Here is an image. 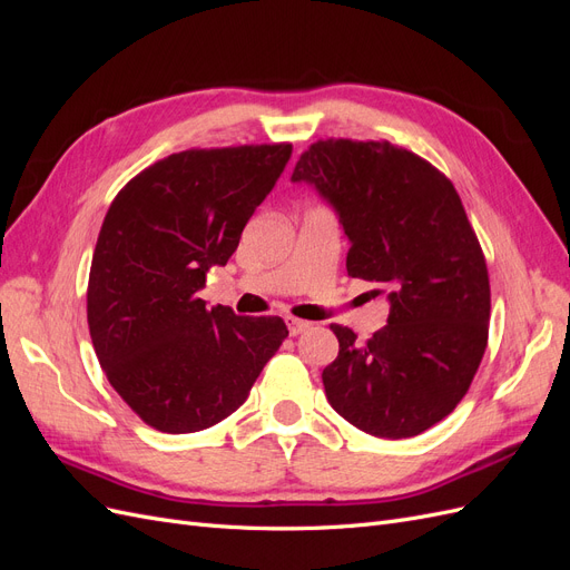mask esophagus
<instances>
[{"instance_id": "1", "label": "esophagus", "mask_w": 570, "mask_h": 570, "mask_svg": "<svg viewBox=\"0 0 570 570\" xmlns=\"http://www.w3.org/2000/svg\"><path fill=\"white\" fill-rule=\"evenodd\" d=\"M285 323H287V331H289V335H292V337H295V335H299V333H304V331H308V327H312V323L299 321V318H292V316H287V318H285Z\"/></svg>"}]
</instances>
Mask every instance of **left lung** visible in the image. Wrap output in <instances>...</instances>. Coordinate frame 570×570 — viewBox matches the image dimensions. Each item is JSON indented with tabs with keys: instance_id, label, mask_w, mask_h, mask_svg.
<instances>
[{
	"instance_id": "left-lung-1",
	"label": "left lung",
	"mask_w": 570,
	"mask_h": 570,
	"mask_svg": "<svg viewBox=\"0 0 570 570\" xmlns=\"http://www.w3.org/2000/svg\"><path fill=\"white\" fill-rule=\"evenodd\" d=\"M292 183L333 206L347 273L390 302L366 344L331 325L340 352L323 368L327 402L368 435H421L463 400L488 347V266L454 185L413 151L354 140L308 147Z\"/></svg>"
}]
</instances>
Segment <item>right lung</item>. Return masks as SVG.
Masks as SVG:
<instances>
[{
    "label": "right lung",
    "instance_id": "add662e5",
    "mask_svg": "<svg viewBox=\"0 0 570 570\" xmlns=\"http://www.w3.org/2000/svg\"><path fill=\"white\" fill-rule=\"evenodd\" d=\"M292 157V145L187 149L145 168L111 202L88 285L95 354L147 425L183 435L245 404L287 337L278 316L199 299Z\"/></svg>",
    "mask_w": 570,
    "mask_h": 570
}]
</instances>
